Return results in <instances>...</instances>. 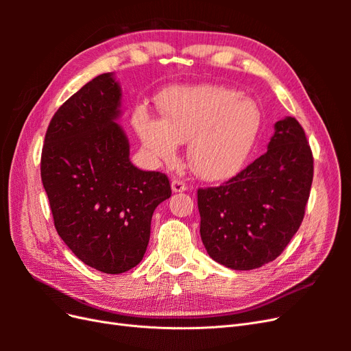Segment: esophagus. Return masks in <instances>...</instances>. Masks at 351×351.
Here are the masks:
<instances>
[{
    "instance_id": "esophagus-1",
    "label": "esophagus",
    "mask_w": 351,
    "mask_h": 351,
    "mask_svg": "<svg viewBox=\"0 0 351 351\" xmlns=\"http://www.w3.org/2000/svg\"><path fill=\"white\" fill-rule=\"evenodd\" d=\"M186 189H187V186H186V183L184 182H182V180H177V178H174L173 182H171V190L174 193H182V192H186Z\"/></svg>"
}]
</instances>
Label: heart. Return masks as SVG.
<instances>
[{
    "instance_id": "1",
    "label": "heart",
    "mask_w": 351,
    "mask_h": 351,
    "mask_svg": "<svg viewBox=\"0 0 351 351\" xmlns=\"http://www.w3.org/2000/svg\"><path fill=\"white\" fill-rule=\"evenodd\" d=\"M159 108L162 120L146 112L136 120L147 152L158 161L171 164L178 145L189 142V165L206 182L237 174L261 132L258 105L241 97V92L219 84L176 88L164 95Z\"/></svg>"
}]
</instances>
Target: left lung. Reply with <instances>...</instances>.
Returning <instances> with one entry per match:
<instances>
[{"label":"left lung","instance_id":"1","mask_svg":"<svg viewBox=\"0 0 351 351\" xmlns=\"http://www.w3.org/2000/svg\"><path fill=\"white\" fill-rule=\"evenodd\" d=\"M268 151L219 187L199 189L200 239L209 256L236 271L277 259L299 230L313 156L293 117L275 123Z\"/></svg>","mask_w":351,"mask_h":351}]
</instances>
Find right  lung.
I'll return each instance as SVG.
<instances>
[{
  "mask_svg": "<svg viewBox=\"0 0 351 351\" xmlns=\"http://www.w3.org/2000/svg\"><path fill=\"white\" fill-rule=\"evenodd\" d=\"M121 99L112 73L92 79L52 117L40 158L58 236L105 274H123L143 259L154 210L171 196L165 174L132 164L117 123Z\"/></svg>",
  "mask_w": 351,
  "mask_h": 351,
  "instance_id": "add662e5",
  "label": "right lung"
}]
</instances>
